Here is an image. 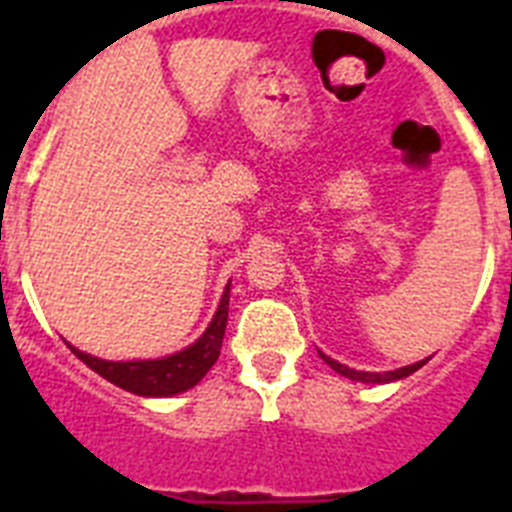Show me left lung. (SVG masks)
<instances>
[{
	"mask_svg": "<svg viewBox=\"0 0 512 512\" xmlns=\"http://www.w3.org/2000/svg\"><path fill=\"white\" fill-rule=\"evenodd\" d=\"M319 356L327 361L332 369H335L337 374H342V377H348V380H356V382H372V385H382V382H396V380H404V377H409V374H414L420 366L428 364V358H422V361H417V364H409V366H401V369H393V372H358V369H350V366L340 364V361H335V358H329L327 353H321Z\"/></svg>",
	"mask_w": 512,
	"mask_h": 512,
	"instance_id": "left-lung-1",
	"label": "left lung"
}]
</instances>
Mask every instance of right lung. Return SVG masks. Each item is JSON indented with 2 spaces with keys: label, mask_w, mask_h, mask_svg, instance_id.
<instances>
[{
  "label": "right lung",
  "mask_w": 512,
  "mask_h": 512,
  "mask_svg": "<svg viewBox=\"0 0 512 512\" xmlns=\"http://www.w3.org/2000/svg\"><path fill=\"white\" fill-rule=\"evenodd\" d=\"M228 297H231V284L225 287L220 305H217L209 327L204 329V335L188 348L172 353V356L143 358V361H106V358L90 356V353L74 348L71 342H66V345L76 358H82L84 364L90 366L92 372L114 382L116 388L130 390L135 396L146 398L177 396V393L191 390L220 356L225 324H228Z\"/></svg>",
  "instance_id": "add662e5"
}]
</instances>
